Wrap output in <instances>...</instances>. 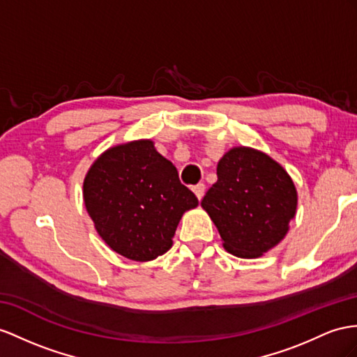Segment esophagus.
Here are the masks:
<instances>
[{
    "label": "esophagus",
    "instance_id": "34e87169",
    "mask_svg": "<svg viewBox=\"0 0 357 357\" xmlns=\"http://www.w3.org/2000/svg\"><path fill=\"white\" fill-rule=\"evenodd\" d=\"M191 190H193V193L196 195V197H197L199 200L202 199L204 195H205V185H204V184H197V185H195Z\"/></svg>",
    "mask_w": 357,
    "mask_h": 357
}]
</instances>
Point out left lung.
I'll list each match as a JSON object with an SVG mask.
<instances>
[{"mask_svg":"<svg viewBox=\"0 0 357 357\" xmlns=\"http://www.w3.org/2000/svg\"><path fill=\"white\" fill-rule=\"evenodd\" d=\"M238 258H259L285 238L297 211V190L270 155L235 146L217 164V182L200 202Z\"/></svg>","mask_w":357,"mask_h":357,"instance_id":"1","label":"left lung"}]
</instances>
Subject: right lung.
Listing matches in <instances>:
<instances>
[{
    "mask_svg": "<svg viewBox=\"0 0 357 357\" xmlns=\"http://www.w3.org/2000/svg\"><path fill=\"white\" fill-rule=\"evenodd\" d=\"M83 199L108 248L139 262L166 253L182 215L199 204L151 139L116 144L100 153L86 173Z\"/></svg>",
    "mask_w": 357,
    "mask_h": 357,
    "instance_id": "1",
    "label": "right lung"
}]
</instances>
